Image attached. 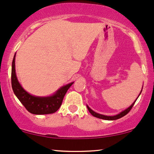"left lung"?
<instances>
[{
    "instance_id": "obj_1",
    "label": "left lung",
    "mask_w": 154,
    "mask_h": 154,
    "mask_svg": "<svg viewBox=\"0 0 154 154\" xmlns=\"http://www.w3.org/2000/svg\"><path fill=\"white\" fill-rule=\"evenodd\" d=\"M141 91H142V89H141V92H140L139 95L141 94ZM138 97H137V99H138ZM137 100H135V102H134L133 104H132L131 106H129V107H128L127 109H125L124 111H123V112H122L121 113H119V114H116V115H115V116H105V115H102V114H98V113H96L95 112H94V111H93V110H91V109L89 108L88 106H87V109H88L89 112H90V114L92 116H95V117L99 118V119H105V120H116V119H120V118L123 117V116H125L126 114H127L128 113L130 112V110L131 109V108L133 107V106L134 105V104H135V102H136V101H137Z\"/></svg>"
}]
</instances>
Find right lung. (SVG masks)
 <instances>
[{
	"mask_svg": "<svg viewBox=\"0 0 154 154\" xmlns=\"http://www.w3.org/2000/svg\"><path fill=\"white\" fill-rule=\"evenodd\" d=\"M15 54L13 60L11 70V84L13 92L25 109L33 114H48L56 112L59 109L63 98L74 82H71L58 89L50 97H35L27 92L20 85L16 77L15 65Z\"/></svg>",
	"mask_w": 154,
	"mask_h": 154,
	"instance_id": "obj_1",
	"label": "right lung"
}]
</instances>
